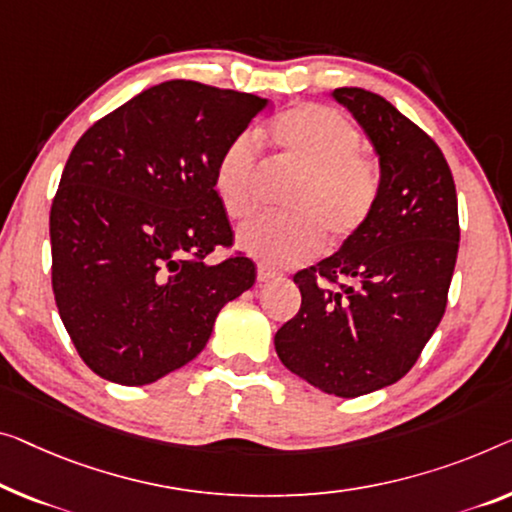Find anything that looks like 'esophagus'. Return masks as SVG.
Returning <instances> with one entry per match:
<instances>
[{
    "instance_id": "1",
    "label": "esophagus",
    "mask_w": 512,
    "mask_h": 512,
    "mask_svg": "<svg viewBox=\"0 0 512 512\" xmlns=\"http://www.w3.org/2000/svg\"><path fill=\"white\" fill-rule=\"evenodd\" d=\"M276 276H278L276 269H271V266H266L264 262H257V280L259 282H266V280H271Z\"/></svg>"
}]
</instances>
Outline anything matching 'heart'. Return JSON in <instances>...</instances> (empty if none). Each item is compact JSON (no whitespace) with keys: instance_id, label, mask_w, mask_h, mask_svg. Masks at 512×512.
<instances>
[{"instance_id":"b5f03b06","label":"heart","mask_w":512,"mask_h":512,"mask_svg":"<svg viewBox=\"0 0 512 512\" xmlns=\"http://www.w3.org/2000/svg\"><path fill=\"white\" fill-rule=\"evenodd\" d=\"M269 142L276 165L299 172L282 216H262L236 234L239 246L266 264H299L324 250L345 246L363 232L381 195V170L363 151V135L329 105L303 103L271 121ZM266 165L257 142L241 135L220 151L213 190L227 218L243 220L262 200Z\"/></svg>"}]
</instances>
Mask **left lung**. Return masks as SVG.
Listing matches in <instances>:
<instances>
[{
    "label": "left lung",
    "instance_id": "left-lung-1",
    "mask_svg": "<svg viewBox=\"0 0 512 512\" xmlns=\"http://www.w3.org/2000/svg\"><path fill=\"white\" fill-rule=\"evenodd\" d=\"M333 98L375 144L381 195L361 234L296 273L301 308L278 329L276 352L308 384L358 398L407 375L439 326L460 218L451 167L423 128L361 87Z\"/></svg>",
    "mask_w": 512,
    "mask_h": 512
}]
</instances>
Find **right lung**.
<instances>
[{
  "instance_id": "obj_1",
  "label": "right lung",
  "mask_w": 512,
  "mask_h": 512,
  "mask_svg": "<svg viewBox=\"0 0 512 512\" xmlns=\"http://www.w3.org/2000/svg\"><path fill=\"white\" fill-rule=\"evenodd\" d=\"M266 98L193 80L149 87L80 137L50 209L52 292L98 377L144 386L202 352L255 264L213 190V165Z\"/></svg>"
}]
</instances>
